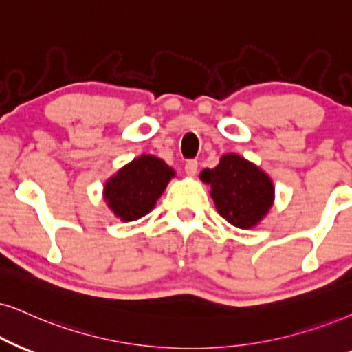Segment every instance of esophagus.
<instances>
[{"instance_id": "esophagus-1", "label": "esophagus", "mask_w": 352, "mask_h": 352, "mask_svg": "<svg viewBox=\"0 0 352 352\" xmlns=\"http://www.w3.org/2000/svg\"><path fill=\"white\" fill-rule=\"evenodd\" d=\"M185 172L188 177H195L198 172V162L197 161H188L185 164Z\"/></svg>"}]
</instances>
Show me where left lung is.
<instances>
[{
    "mask_svg": "<svg viewBox=\"0 0 352 352\" xmlns=\"http://www.w3.org/2000/svg\"><path fill=\"white\" fill-rule=\"evenodd\" d=\"M199 179L211 185L209 195L217 212L239 229L260 224L274 203L271 177L235 153L222 155L214 168H204Z\"/></svg>",
    "mask_w": 352,
    "mask_h": 352,
    "instance_id": "8db88e82",
    "label": "left lung"
}]
</instances>
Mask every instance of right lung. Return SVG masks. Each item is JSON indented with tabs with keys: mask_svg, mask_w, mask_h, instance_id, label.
<instances>
[{
	"mask_svg": "<svg viewBox=\"0 0 352 352\" xmlns=\"http://www.w3.org/2000/svg\"><path fill=\"white\" fill-rule=\"evenodd\" d=\"M175 170L153 154H141L123 166L104 185V199L123 222L138 221L151 212Z\"/></svg>",
	"mask_w": 352,
	"mask_h": 352,
	"instance_id": "obj_1",
	"label": "right lung"
}]
</instances>
